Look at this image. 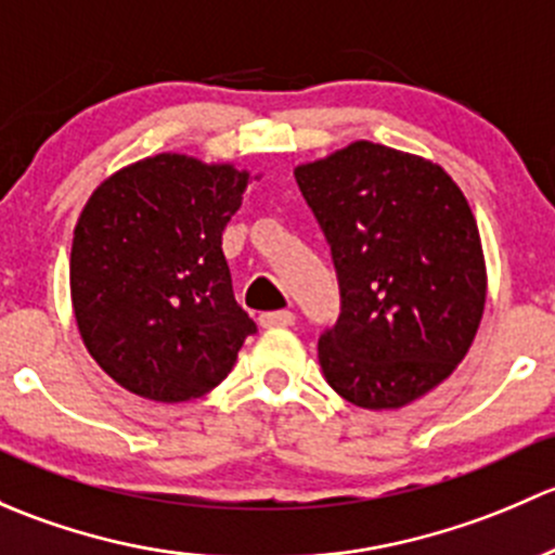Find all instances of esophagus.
<instances>
[{
	"label": "esophagus",
	"mask_w": 555,
	"mask_h": 555,
	"mask_svg": "<svg viewBox=\"0 0 555 555\" xmlns=\"http://www.w3.org/2000/svg\"><path fill=\"white\" fill-rule=\"evenodd\" d=\"M261 328H288L296 323V315L291 310H278V312H264L259 318Z\"/></svg>",
	"instance_id": "1"
}]
</instances>
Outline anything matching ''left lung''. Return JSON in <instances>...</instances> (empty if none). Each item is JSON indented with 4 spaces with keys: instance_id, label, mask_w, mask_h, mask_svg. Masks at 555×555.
<instances>
[{
    "instance_id": "8db88e82",
    "label": "left lung",
    "mask_w": 555,
    "mask_h": 555,
    "mask_svg": "<svg viewBox=\"0 0 555 555\" xmlns=\"http://www.w3.org/2000/svg\"><path fill=\"white\" fill-rule=\"evenodd\" d=\"M331 243L341 315L318 341L325 382L369 411L403 409L462 363L487 305L476 216L433 159L374 141L296 165Z\"/></svg>"
}]
</instances>
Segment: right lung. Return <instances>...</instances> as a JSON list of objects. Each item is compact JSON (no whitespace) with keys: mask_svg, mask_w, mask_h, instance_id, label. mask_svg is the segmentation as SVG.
I'll list each match as a JSON object with an SVG mask.
<instances>
[{"mask_svg":"<svg viewBox=\"0 0 555 555\" xmlns=\"http://www.w3.org/2000/svg\"><path fill=\"white\" fill-rule=\"evenodd\" d=\"M250 179L261 176L163 152L114 170L85 203L68 261L74 320L93 361L133 396H205L256 331L221 250Z\"/></svg>","mask_w":555,"mask_h":555,"instance_id":"1","label":"right lung"}]
</instances>
